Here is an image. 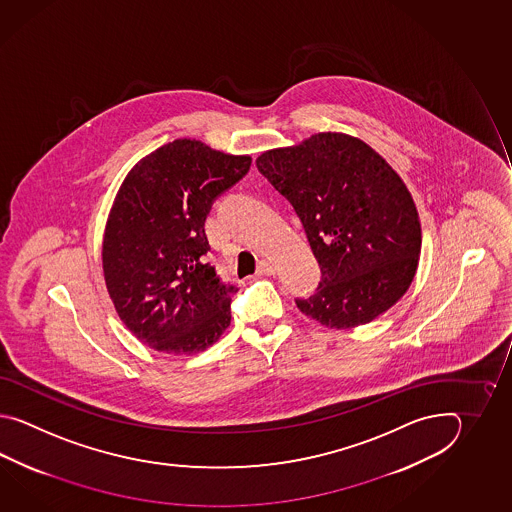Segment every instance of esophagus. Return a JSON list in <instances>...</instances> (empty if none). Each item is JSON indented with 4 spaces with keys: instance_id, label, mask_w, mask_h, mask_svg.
<instances>
[{
    "instance_id": "esophagus-1",
    "label": "esophagus",
    "mask_w": 512,
    "mask_h": 512,
    "mask_svg": "<svg viewBox=\"0 0 512 512\" xmlns=\"http://www.w3.org/2000/svg\"><path fill=\"white\" fill-rule=\"evenodd\" d=\"M274 272H276V269H274V265H272L271 261H261L260 265H258V274L272 276Z\"/></svg>"
}]
</instances>
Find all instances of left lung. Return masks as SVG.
I'll return each instance as SVG.
<instances>
[{"label":"left lung","instance_id":"left-lung-1","mask_svg":"<svg viewBox=\"0 0 512 512\" xmlns=\"http://www.w3.org/2000/svg\"><path fill=\"white\" fill-rule=\"evenodd\" d=\"M261 175L293 205L322 272L298 309L327 327L388 311L414 280L421 223L403 179L366 142L344 133L261 153Z\"/></svg>","mask_w":512,"mask_h":512}]
</instances>
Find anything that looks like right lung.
Masks as SVG:
<instances>
[{"label": "right lung", "mask_w": 512, "mask_h": 512, "mask_svg": "<svg viewBox=\"0 0 512 512\" xmlns=\"http://www.w3.org/2000/svg\"><path fill=\"white\" fill-rule=\"evenodd\" d=\"M251 163L177 139L144 157L120 186L102 245L104 278L120 320L150 348L192 355L230 326L238 287L208 263L205 221Z\"/></svg>", "instance_id": "add662e5"}]
</instances>
